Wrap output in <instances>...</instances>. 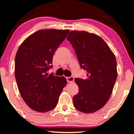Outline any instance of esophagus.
Wrapping results in <instances>:
<instances>
[{
    "label": "esophagus",
    "instance_id": "obj_1",
    "mask_svg": "<svg viewBox=\"0 0 134 134\" xmlns=\"http://www.w3.org/2000/svg\"><path fill=\"white\" fill-rule=\"evenodd\" d=\"M67 82H69V83H72V82H74V79L73 77H67Z\"/></svg>",
    "mask_w": 134,
    "mask_h": 134
}]
</instances>
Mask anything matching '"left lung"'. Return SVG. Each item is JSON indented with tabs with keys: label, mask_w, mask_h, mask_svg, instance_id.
Instances as JSON below:
<instances>
[{
	"label": "left lung",
	"mask_w": 134,
	"mask_h": 134,
	"mask_svg": "<svg viewBox=\"0 0 134 134\" xmlns=\"http://www.w3.org/2000/svg\"><path fill=\"white\" fill-rule=\"evenodd\" d=\"M67 40L72 44L81 68L87 71L86 79L76 78L79 93L73 104L79 111L93 113L109 100L117 78L116 60L104 40L85 31L73 30Z\"/></svg>",
	"instance_id": "8db88e82"
}]
</instances>
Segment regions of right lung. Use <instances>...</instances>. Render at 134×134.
<instances>
[{
    "instance_id": "1",
    "label": "right lung",
    "mask_w": 134,
    "mask_h": 134,
    "mask_svg": "<svg viewBox=\"0 0 134 134\" xmlns=\"http://www.w3.org/2000/svg\"><path fill=\"white\" fill-rule=\"evenodd\" d=\"M69 30L45 29L35 32L20 45L15 57V78L23 100L30 109L39 112L54 109L66 85L65 77L47 71L52 68L54 52Z\"/></svg>"
}]
</instances>
